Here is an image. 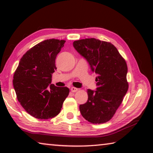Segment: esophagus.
Instances as JSON below:
<instances>
[{
    "label": "esophagus",
    "instance_id": "34e87169",
    "mask_svg": "<svg viewBox=\"0 0 153 153\" xmlns=\"http://www.w3.org/2000/svg\"><path fill=\"white\" fill-rule=\"evenodd\" d=\"M77 90H78V89H77V88H75V87L71 88V91L72 92H76L77 91Z\"/></svg>",
    "mask_w": 153,
    "mask_h": 153
}]
</instances>
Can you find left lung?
<instances>
[{
    "label": "left lung",
    "mask_w": 153,
    "mask_h": 153,
    "mask_svg": "<svg viewBox=\"0 0 153 153\" xmlns=\"http://www.w3.org/2000/svg\"><path fill=\"white\" fill-rule=\"evenodd\" d=\"M74 46L88 62L92 71L98 74L97 90H88V101L79 105L80 113L92 123L107 122L128 90L126 60L111 42L96 38L76 40Z\"/></svg>",
    "instance_id": "obj_1"
}]
</instances>
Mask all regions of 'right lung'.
I'll return each mask as SVG.
<instances>
[{
    "instance_id": "right-lung-1",
    "label": "right lung",
    "mask_w": 153,
    "mask_h": 153,
    "mask_svg": "<svg viewBox=\"0 0 153 153\" xmlns=\"http://www.w3.org/2000/svg\"><path fill=\"white\" fill-rule=\"evenodd\" d=\"M65 40L49 39L31 48L18 65L13 76V86L18 101L30 115L48 120L60 113L68 97L67 87L51 84L56 67L55 59Z\"/></svg>"
}]
</instances>
